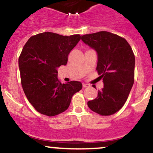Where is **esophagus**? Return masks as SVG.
<instances>
[{
    "label": "esophagus",
    "mask_w": 153,
    "mask_h": 153,
    "mask_svg": "<svg viewBox=\"0 0 153 153\" xmlns=\"http://www.w3.org/2000/svg\"><path fill=\"white\" fill-rule=\"evenodd\" d=\"M82 87H83V88H89V87H90V85H89V84L83 83V84H82Z\"/></svg>",
    "instance_id": "esophagus-1"
}]
</instances>
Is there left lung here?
<instances>
[{
	"label": "left lung",
	"instance_id": "obj_1",
	"mask_svg": "<svg viewBox=\"0 0 153 153\" xmlns=\"http://www.w3.org/2000/svg\"><path fill=\"white\" fill-rule=\"evenodd\" d=\"M81 40L97 53L96 71L103 82L97 97L88 106L100 115L114 114L124 106L134 84L133 51L125 39L108 31L85 34Z\"/></svg>",
	"mask_w": 153,
	"mask_h": 153
}]
</instances>
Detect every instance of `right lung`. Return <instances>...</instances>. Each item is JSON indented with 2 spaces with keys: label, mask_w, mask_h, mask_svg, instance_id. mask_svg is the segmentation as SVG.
<instances>
[{
  "label": "right lung",
  "mask_w": 153,
  "mask_h": 153,
  "mask_svg": "<svg viewBox=\"0 0 153 153\" xmlns=\"http://www.w3.org/2000/svg\"><path fill=\"white\" fill-rule=\"evenodd\" d=\"M81 36L44 32L30 37L19 58L23 90L34 108L53 117L68 109L71 99L82 88L79 81L62 83L57 68L66 65L71 51Z\"/></svg>",
  "instance_id": "1"
}]
</instances>
